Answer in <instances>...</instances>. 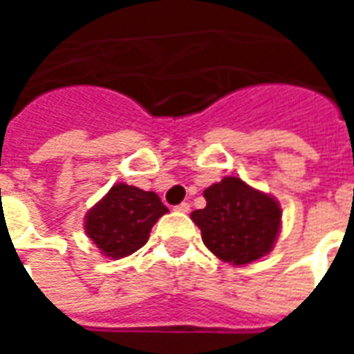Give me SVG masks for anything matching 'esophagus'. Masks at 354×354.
<instances>
[{
    "label": "esophagus",
    "instance_id": "esophagus-1",
    "mask_svg": "<svg viewBox=\"0 0 354 354\" xmlns=\"http://www.w3.org/2000/svg\"><path fill=\"white\" fill-rule=\"evenodd\" d=\"M174 210H178V212H189V203H180V205H176L174 207Z\"/></svg>",
    "mask_w": 354,
    "mask_h": 354
}]
</instances>
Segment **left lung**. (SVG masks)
Instances as JSON below:
<instances>
[{"mask_svg":"<svg viewBox=\"0 0 354 354\" xmlns=\"http://www.w3.org/2000/svg\"><path fill=\"white\" fill-rule=\"evenodd\" d=\"M207 207L193 210L203 243L220 260L245 266L260 260L274 245L281 230L279 203L246 185L241 178L225 176L205 189Z\"/></svg>","mask_w":354,"mask_h":354,"instance_id":"left-lung-1","label":"left lung"}]
</instances>
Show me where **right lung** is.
Instances as JSON below:
<instances>
[{"mask_svg": "<svg viewBox=\"0 0 354 354\" xmlns=\"http://www.w3.org/2000/svg\"><path fill=\"white\" fill-rule=\"evenodd\" d=\"M167 212L157 193L117 184L88 210L85 231L104 256L119 260L146 245L155 222Z\"/></svg>", "mask_w": 354, "mask_h": 354, "instance_id": "add662e5", "label": "right lung"}]
</instances>
